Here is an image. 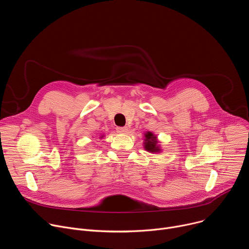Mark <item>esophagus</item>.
Wrapping results in <instances>:
<instances>
[{
    "label": "esophagus",
    "mask_w": 249,
    "mask_h": 249,
    "mask_svg": "<svg viewBox=\"0 0 249 249\" xmlns=\"http://www.w3.org/2000/svg\"><path fill=\"white\" fill-rule=\"evenodd\" d=\"M116 130H117V132H118V133H122V134H124V133H126V132L128 131V128H127V127H117V128H116Z\"/></svg>",
    "instance_id": "1"
}]
</instances>
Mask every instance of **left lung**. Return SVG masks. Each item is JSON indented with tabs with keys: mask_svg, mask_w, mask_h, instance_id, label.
Masks as SVG:
<instances>
[{
	"mask_svg": "<svg viewBox=\"0 0 249 249\" xmlns=\"http://www.w3.org/2000/svg\"><path fill=\"white\" fill-rule=\"evenodd\" d=\"M145 149L151 153H159L160 151V147L157 145V137L152 132H147L145 134Z\"/></svg>",
	"mask_w": 249,
	"mask_h": 249,
	"instance_id": "1",
	"label": "left lung"
}]
</instances>
